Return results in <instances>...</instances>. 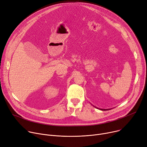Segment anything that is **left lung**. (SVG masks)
Here are the masks:
<instances>
[{"label": "left lung", "mask_w": 147, "mask_h": 147, "mask_svg": "<svg viewBox=\"0 0 147 147\" xmlns=\"http://www.w3.org/2000/svg\"><path fill=\"white\" fill-rule=\"evenodd\" d=\"M93 107H95V108H97V109H100V110H102V111H105V110H110V109H100V108H97V107H95L94 105H93Z\"/></svg>", "instance_id": "left-lung-1"}]
</instances>
